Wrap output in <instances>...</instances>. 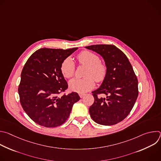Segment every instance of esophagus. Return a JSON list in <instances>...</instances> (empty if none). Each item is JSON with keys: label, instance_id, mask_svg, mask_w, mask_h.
<instances>
[{"label": "esophagus", "instance_id": "obj_1", "mask_svg": "<svg viewBox=\"0 0 161 161\" xmlns=\"http://www.w3.org/2000/svg\"><path fill=\"white\" fill-rule=\"evenodd\" d=\"M79 96H80V97L81 98H83V97L85 96V94H79Z\"/></svg>", "mask_w": 161, "mask_h": 161}]
</instances>
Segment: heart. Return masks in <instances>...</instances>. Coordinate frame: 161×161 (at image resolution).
Listing matches in <instances>:
<instances>
[{
    "mask_svg": "<svg viewBox=\"0 0 161 161\" xmlns=\"http://www.w3.org/2000/svg\"><path fill=\"white\" fill-rule=\"evenodd\" d=\"M80 65L86 66L85 78H74L69 82V88L73 92L83 94L94 88L95 81H103L107 74V67L99 57L89 51H83L77 55ZM60 71L65 78H71L75 71V64L71 57L65 58L60 65Z\"/></svg>",
    "mask_w": 161,
    "mask_h": 161,
    "instance_id": "b5f03b06",
    "label": "heart"
}]
</instances>
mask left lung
I'll return each instance as SVG.
<instances>
[{"label":"left lung","instance_id":"obj_1","mask_svg":"<svg viewBox=\"0 0 161 161\" xmlns=\"http://www.w3.org/2000/svg\"><path fill=\"white\" fill-rule=\"evenodd\" d=\"M104 58L107 74L101 86L93 91L94 102L89 108L91 118L103 125H112L125 119L138 96V82L127 56L115 46L86 47ZM105 94L106 98L98 95Z\"/></svg>","mask_w":161,"mask_h":161}]
</instances>
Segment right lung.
<instances>
[{
	"instance_id": "obj_1",
	"label": "right lung",
	"mask_w": 161,
	"mask_h": 161,
	"mask_svg": "<svg viewBox=\"0 0 161 161\" xmlns=\"http://www.w3.org/2000/svg\"><path fill=\"white\" fill-rule=\"evenodd\" d=\"M77 49L41 48L29 58L23 68L18 86L19 101L36 124L46 127L63 124L73 104L80 99L76 92L58 96L68 88L60 65Z\"/></svg>"
}]
</instances>
